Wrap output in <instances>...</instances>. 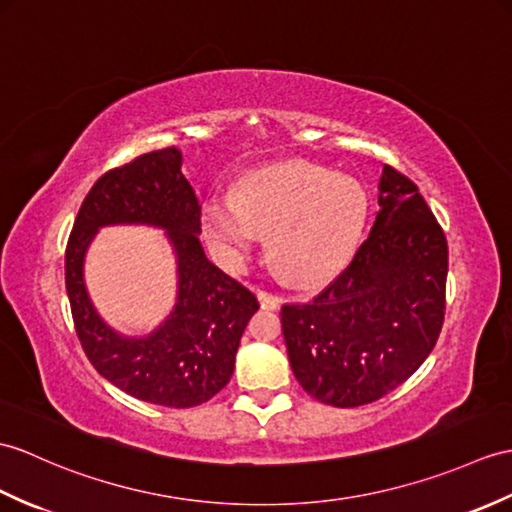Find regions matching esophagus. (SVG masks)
Masks as SVG:
<instances>
[{"label":"esophagus","mask_w":512,"mask_h":512,"mask_svg":"<svg viewBox=\"0 0 512 512\" xmlns=\"http://www.w3.org/2000/svg\"><path fill=\"white\" fill-rule=\"evenodd\" d=\"M257 301H259V305L264 307V310H279V299L277 296H272V294H268V292H257Z\"/></svg>","instance_id":"1"}]
</instances>
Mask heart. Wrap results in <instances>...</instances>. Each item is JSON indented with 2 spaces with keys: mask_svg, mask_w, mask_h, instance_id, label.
Wrapping results in <instances>:
<instances>
[{
  "mask_svg": "<svg viewBox=\"0 0 512 512\" xmlns=\"http://www.w3.org/2000/svg\"><path fill=\"white\" fill-rule=\"evenodd\" d=\"M368 194L358 178L290 161L248 176L233 194H211L200 222L224 264L242 268L270 233V257L294 283L318 285L349 264L362 242Z\"/></svg>",
  "mask_w": 512,
  "mask_h": 512,
  "instance_id": "heart-1",
  "label": "heart"
}]
</instances>
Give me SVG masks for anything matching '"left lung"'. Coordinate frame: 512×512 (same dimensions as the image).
<instances>
[{
	"label": "left lung",
	"instance_id": "1",
	"mask_svg": "<svg viewBox=\"0 0 512 512\" xmlns=\"http://www.w3.org/2000/svg\"><path fill=\"white\" fill-rule=\"evenodd\" d=\"M379 211L351 264L314 301L281 307L296 382L336 408L401 386L445 318L447 240L410 178L384 165Z\"/></svg>",
	"mask_w": 512,
	"mask_h": 512
}]
</instances>
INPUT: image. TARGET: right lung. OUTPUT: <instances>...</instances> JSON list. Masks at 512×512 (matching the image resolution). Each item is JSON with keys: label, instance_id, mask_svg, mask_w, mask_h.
I'll return each mask as SVG.
<instances>
[{"label": "right lung", "instance_id": "right-lung-1", "mask_svg": "<svg viewBox=\"0 0 512 512\" xmlns=\"http://www.w3.org/2000/svg\"><path fill=\"white\" fill-rule=\"evenodd\" d=\"M183 154L163 148L100 176L76 216L65 253V285L89 362L126 395L165 408H192L229 384L255 294L211 264L200 244V202L183 176ZM137 223L166 231L177 261V301L146 337H126L94 310L84 257L102 226Z\"/></svg>", "mask_w": 512, "mask_h": 512}]
</instances>
